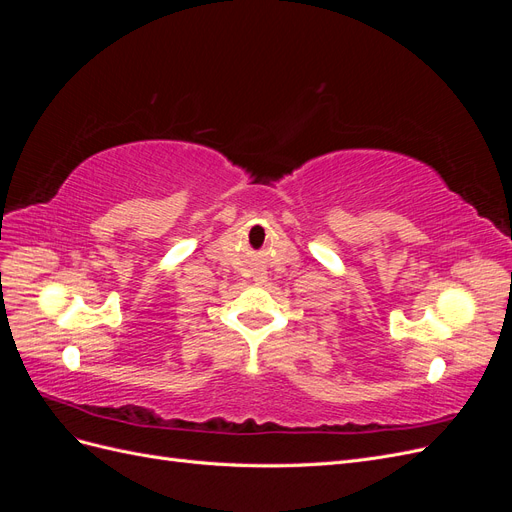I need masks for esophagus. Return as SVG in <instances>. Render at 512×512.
<instances>
[{
  "label": "esophagus",
  "instance_id": "obj_1",
  "mask_svg": "<svg viewBox=\"0 0 512 512\" xmlns=\"http://www.w3.org/2000/svg\"><path fill=\"white\" fill-rule=\"evenodd\" d=\"M254 280H256L258 284H260V282H265V280H267V273L258 269V271H256V275H254Z\"/></svg>",
  "mask_w": 512,
  "mask_h": 512
}]
</instances>
